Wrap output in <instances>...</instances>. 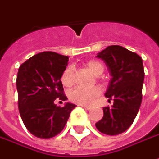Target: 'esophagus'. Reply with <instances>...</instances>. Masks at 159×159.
I'll return each instance as SVG.
<instances>
[{
  "label": "esophagus",
  "instance_id": "obj_1",
  "mask_svg": "<svg viewBox=\"0 0 159 159\" xmlns=\"http://www.w3.org/2000/svg\"><path fill=\"white\" fill-rule=\"evenodd\" d=\"M81 107H83L84 108H85L86 110H90V108H91V107H90V106H87V105H80Z\"/></svg>",
  "mask_w": 159,
  "mask_h": 159
}]
</instances>
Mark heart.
Segmentation results:
<instances>
[{
  "label": "heart",
  "mask_w": 159,
  "mask_h": 159,
  "mask_svg": "<svg viewBox=\"0 0 159 159\" xmlns=\"http://www.w3.org/2000/svg\"><path fill=\"white\" fill-rule=\"evenodd\" d=\"M86 68L94 75H100L104 72V65L97 60H90L86 63ZM61 83L65 87H70L74 84V71L72 68H67L61 75ZM100 95L98 87H92L90 89L84 87H75L69 93V99L74 103L80 105H90L94 99Z\"/></svg>",
  "instance_id": "1"
}]
</instances>
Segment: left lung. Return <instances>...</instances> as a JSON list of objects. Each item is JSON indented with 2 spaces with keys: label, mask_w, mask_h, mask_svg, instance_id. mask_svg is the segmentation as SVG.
Segmentation results:
<instances>
[{
  "label": "left lung",
  "mask_w": 159,
  "mask_h": 159,
  "mask_svg": "<svg viewBox=\"0 0 159 159\" xmlns=\"http://www.w3.org/2000/svg\"><path fill=\"white\" fill-rule=\"evenodd\" d=\"M97 57L105 61L112 76L105 95L113 100V105L103 107L104 116L96 128L108 135L120 134L132 125L141 107L144 80L143 60L120 46L107 47Z\"/></svg>",
  "instance_id": "left-lung-1"
}]
</instances>
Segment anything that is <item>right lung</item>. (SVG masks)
<instances>
[{"instance_id": "add662e5", "label": "right lung", "mask_w": 159, "mask_h": 159, "mask_svg": "<svg viewBox=\"0 0 159 159\" xmlns=\"http://www.w3.org/2000/svg\"><path fill=\"white\" fill-rule=\"evenodd\" d=\"M69 57L54 52H42L19 67L16 77L18 109L30 134L39 138H52L61 133L76 107L66 103L57 107L56 99L67 100L61 81Z\"/></svg>"}]
</instances>
